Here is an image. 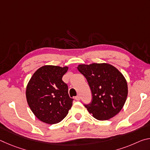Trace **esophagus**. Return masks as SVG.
I'll use <instances>...</instances> for the list:
<instances>
[{
  "label": "esophagus",
  "mask_w": 150,
  "mask_h": 150,
  "mask_svg": "<svg viewBox=\"0 0 150 150\" xmlns=\"http://www.w3.org/2000/svg\"><path fill=\"white\" fill-rule=\"evenodd\" d=\"M75 100H80V99H81V98H80V96H76L75 97Z\"/></svg>",
  "instance_id": "1"
}]
</instances>
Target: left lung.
Returning a JSON list of instances; mask_svg holds the SVG:
<instances>
[{"instance_id":"1","label":"left lung","mask_w":150,"mask_h":150,"mask_svg":"<svg viewBox=\"0 0 150 150\" xmlns=\"http://www.w3.org/2000/svg\"><path fill=\"white\" fill-rule=\"evenodd\" d=\"M77 69L89 85L92 100L84 105L94 118L108 120L120 112L128 95V85L123 75L108 63L79 65Z\"/></svg>"}]
</instances>
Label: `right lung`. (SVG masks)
Wrapping results in <instances>:
<instances>
[{
	"instance_id": "obj_1",
	"label": "right lung",
	"mask_w": 150,
	"mask_h": 150,
	"mask_svg": "<svg viewBox=\"0 0 150 150\" xmlns=\"http://www.w3.org/2000/svg\"><path fill=\"white\" fill-rule=\"evenodd\" d=\"M68 67L45 65L39 68L26 87V99L34 115L43 122L54 124L67 115L73 98L62 81Z\"/></svg>"
}]
</instances>
